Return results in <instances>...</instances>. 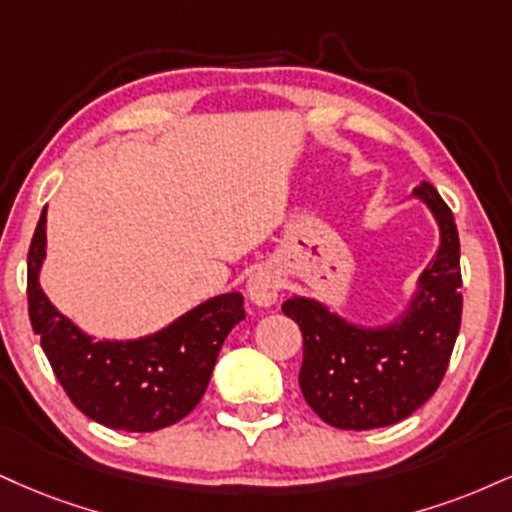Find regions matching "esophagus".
I'll use <instances>...</instances> for the list:
<instances>
[{"label":"esophagus","instance_id":"obj_1","mask_svg":"<svg viewBox=\"0 0 512 512\" xmlns=\"http://www.w3.org/2000/svg\"><path fill=\"white\" fill-rule=\"evenodd\" d=\"M248 298L257 307H272L279 298V276L272 269H257L248 279Z\"/></svg>","mask_w":512,"mask_h":512}]
</instances>
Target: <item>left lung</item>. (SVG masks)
<instances>
[{
    "label": "left lung",
    "mask_w": 512,
    "mask_h": 512,
    "mask_svg": "<svg viewBox=\"0 0 512 512\" xmlns=\"http://www.w3.org/2000/svg\"><path fill=\"white\" fill-rule=\"evenodd\" d=\"M410 197L432 212L439 248L396 317L353 322L298 293L281 305L303 331L300 389L331 427L360 432L405 420L434 396L451 360L463 315L458 229L432 183L422 181Z\"/></svg>",
    "instance_id": "left-lung-1"
}]
</instances>
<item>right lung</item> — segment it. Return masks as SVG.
Listing matches in <instances>:
<instances>
[{"mask_svg": "<svg viewBox=\"0 0 512 512\" xmlns=\"http://www.w3.org/2000/svg\"><path fill=\"white\" fill-rule=\"evenodd\" d=\"M45 257L47 207L28 250V315L73 405L121 432H157L183 420L205 396L229 331L245 319L243 295L207 298L155 334L97 341L42 291Z\"/></svg>", "mask_w": 512, "mask_h": 512, "instance_id": "1", "label": "right lung"}]
</instances>
